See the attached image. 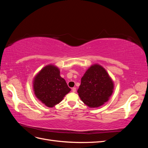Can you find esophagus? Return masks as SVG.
<instances>
[{"mask_svg":"<svg viewBox=\"0 0 148 148\" xmlns=\"http://www.w3.org/2000/svg\"><path fill=\"white\" fill-rule=\"evenodd\" d=\"M72 91H73V92H76V88L73 87V88H72Z\"/></svg>","mask_w":148,"mask_h":148,"instance_id":"esophagus-1","label":"esophagus"}]
</instances>
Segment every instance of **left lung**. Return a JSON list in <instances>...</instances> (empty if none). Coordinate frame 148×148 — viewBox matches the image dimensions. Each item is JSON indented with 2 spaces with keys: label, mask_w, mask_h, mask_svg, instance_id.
<instances>
[{
  "label": "left lung",
  "mask_w": 148,
  "mask_h": 148,
  "mask_svg": "<svg viewBox=\"0 0 148 148\" xmlns=\"http://www.w3.org/2000/svg\"><path fill=\"white\" fill-rule=\"evenodd\" d=\"M114 87V82L107 71L101 65L95 64L84 74L77 92L85 104L94 108L108 101Z\"/></svg>",
  "instance_id": "1"
}]
</instances>
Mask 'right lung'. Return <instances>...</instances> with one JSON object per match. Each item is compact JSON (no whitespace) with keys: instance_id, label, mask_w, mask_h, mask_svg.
Returning a JSON list of instances; mask_svg holds the SVG:
<instances>
[{"instance_id":"right-lung-1","label":"right lung","mask_w":148,"mask_h":148,"mask_svg":"<svg viewBox=\"0 0 148 148\" xmlns=\"http://www.w3.org/2000/svg\"><path fill=\"white\" fill-rule=\"evenodd\" d=\"M33 89L38 99L49 107L59 104L71 91L65 80L60 77L59 68L53 65L44 66L36 75Z\"/></svg>"}]
</instances>
